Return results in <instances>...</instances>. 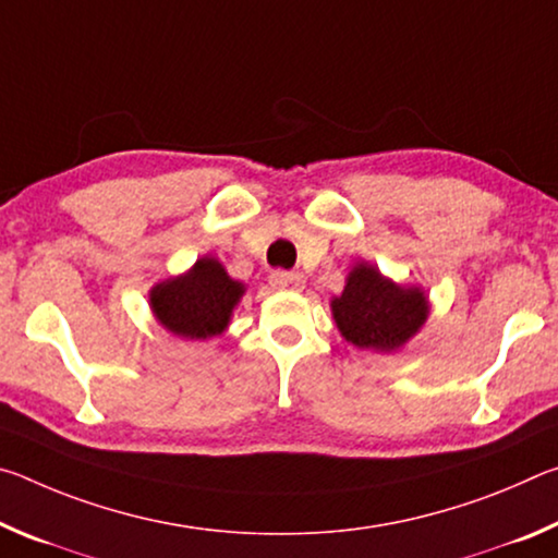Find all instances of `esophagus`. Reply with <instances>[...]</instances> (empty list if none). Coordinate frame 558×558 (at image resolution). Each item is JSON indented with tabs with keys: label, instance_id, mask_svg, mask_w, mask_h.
<instances>
[{
	"label": "esophagus",
	"instance_id": "34e87169",
	"mask_svg": "<svg viewBox=\"0 0 558 558\" xmlns=\"http://www.w3.org/2000/svg\"><path fill=\"white\" fill-rule=\"evenodd\" d=\"M270 286L278 290H302L305 288V276L298 270H276L270 276Z\"/></svg>",
	"mask_w": 558,
	"mask_h": 558
}]
</instances>
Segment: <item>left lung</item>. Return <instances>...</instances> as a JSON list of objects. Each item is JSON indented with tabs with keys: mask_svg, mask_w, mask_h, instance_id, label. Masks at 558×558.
<instances>
[{
	"mask_svg": "<svg viewBox=\"0 0 558 558\" xmlns=\"http://www.w3.org/2000/svg\"><path fill=\"white\" fill-rule=\"evenodd\" d=\"M332 315L347 342L391 352L426 323L428 302L418 288L396 286L374 266L359 263L342 295L332 300Z\"/></svg>",
	"mask_w": 558,
	"mask_h": 558,
	"instance_id": "8db88e82",
	"label": "left lung"
}]
</instances>
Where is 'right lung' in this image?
Listing matches in <instances>:
<instances>
[{
	"label": "right lung",
	"instance_id": "obj_1",
	"mask_svg": "<svg viewBox=\"0 0 558 558\" xmlns=\"http://www.w3.org/2000/svg\"><path fill=\"white\" fill-rule=\"evenodd\" d=\"M243 295L241 282L231 280L219 260L202 258L182 278H172L149 292L159 323L186 339L221 335L231 310Z\"/></svg>",
	"mask_w": 558,
	"mask_h": 558
}]
</instances>
